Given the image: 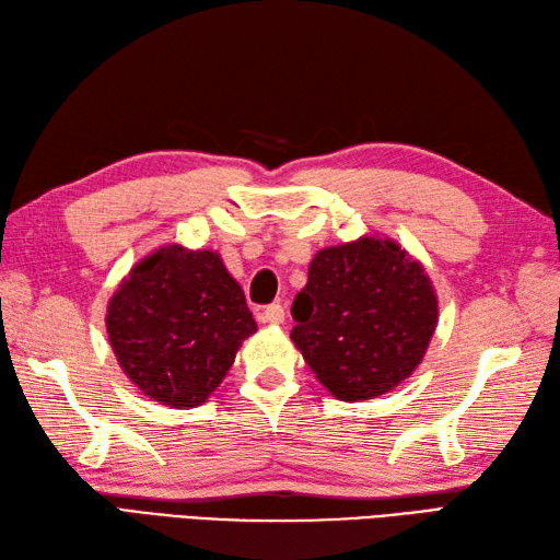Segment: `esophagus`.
I'll use <instances>...</instances> for the list:
<instances>
[{
    "label": "esophagus",
    "mask_w": 560,
    "mask_h": 560,
    "mask_svg": "<svg viewBox=\"0 0 560 560\" xmlns=\"http://www.w3.org/2000/svg\"><path fill=\"white\" fill-rule=\"evenodd\" d=\"M259 319H262L265 324H283V319H285V312H283V307L281 305H267L265 310H262V315H259Z\"/></svg>",
    "instance_id": "esophagus-1"
}]
</instances>
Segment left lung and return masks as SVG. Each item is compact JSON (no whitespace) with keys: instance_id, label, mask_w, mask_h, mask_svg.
<instances>
[{"instance_id":"8db88e82","label":"left lung","mask_w":560,"mask_h":560,"mask_svg":"<svg viewBox=\"0 0 560 560\" xmlns=\"http://www.w3.org/2000/svg\"><path fill=\"white\" fill-rule=\"evenodd\" d=\"M291 341L346 402L394 392L418 370L439 322L432 279L394 238L360 236L312 257Z\"/></svg>"}]
</instances>
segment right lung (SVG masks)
<instances>
[{
    "mask_svg": "<svg viewBox=\"0 0 560 560\" xmlns=\"http://www.w3.org/2000/svg\"><path fill=\"white\" fill-rule=\"evenodd\" d=\"M104 324L128 380L178 410L202 406L257 331L221 255L180 243L133 265L109 298Z\"/></svg>",
    "mask_w": 560,
    "mask_h": 560,
    "instance_id": "1",
    "label": "right lung"
}]
</instances>
